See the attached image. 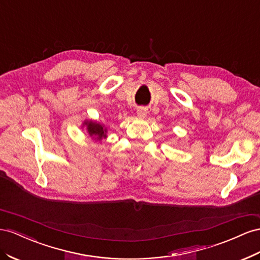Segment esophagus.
Wrapping results in <instances>:
<instances>
[{
  "mask_svg": "<svg viewBox=\"0 0 260 260\" xmlns=\"http://www.w3.org/2000/svg\"><path fill=\"white\" fill-rule=\"evenodd\" d=\"M137 115H138L139 118H141V119L145 118L146 115H147V109L145 107H140L137 111Z\"/></svg>",
  "mask_w": 260,
  "mask_h": 260,
  "instance_id": "obj_1",
  "label": "esophagus"
}]
</instances>
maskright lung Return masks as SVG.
<instances>
[{"label": "right lung", "instance_id": "right-lung-1", "mask_svg": "<svg viewBox=\"0 0 260 260\" xmlns=\"http://www.w3.org/2000/svg\"><path fill=\"white\" fill-rule=\"evenodd\" d=\"M84 125H86L88 135L95 140H102L107 137V128H105V125L101 123L90 120L84 122Z\"/></svg>", "mask_w": 260, "mask_h": 260}]
</instances>
